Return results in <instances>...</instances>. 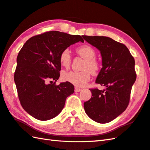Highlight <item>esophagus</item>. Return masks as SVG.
<instances>
[{"label": "esophagus", "instance_id": "obj_1", "mask_svg": "<svg viewBox=\"0 0 150 150\" xmlns=\"http://www.w3.org/2000/svg\"><path fill=\"white\" fill-rule=\"evenodd\" d=\"M74 90H75L76 92H80V91L81 90V89L79 88H78V87H75Z\"/></svg>", "mask_w": 150, "mask_h": 150}]
</instances>
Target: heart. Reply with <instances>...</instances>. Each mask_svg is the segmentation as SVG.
Segmentation results:
<instances>
[{"label": "heart", "instance_id": "obj_1", "mask_svg": "<svg viewBox=\"0 0 150 150\" xmlns=\"http://www.w3.org/2000/svg\"><path fill=\"white\" fill-rule=\"evenodd\" d=\"M76 52L85 60L82 69L80 72L69 71L62 74V79L77 87H82L90 79V74H97L100 69V63L96 58V52L93 47L89 45H83L76 49ZM59 59L61 65L69 68L71 64V56L69 49L62 51Z\"/></svg>", "mask_w": 150, "mask_h": 150}]
</instances>
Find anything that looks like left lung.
<instances>
[{
  "label": "left lung",
  "mask_w": 150,
  "mask_h": 150,
  "mask_svg": "<svg viewBox=\"0 0 150 150\" xmlns=\"http://www.w3.org/2000/svg\"><path fill=\"white\" fill-rule=\"evenodd\" d=\"M83 38L100 50L103 68L96 83L105 87L103 90L90 88L92 97L84 103V108L95 122L106 123L122 114L129 104L137 76L135 60L125 45L110 38L84 35Z\"/></svg>",
  "instance_id": "left-lung-1"
}]
</instances>
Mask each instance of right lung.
<instances>
[{"mask_svg":"<svg viewBox=\"0 0 150 150\" xmlns=\"http://www.w3.org/2000/svg\"><path fill=\"white\" fill-rule=\"evenodd\" d=\"M79 41L84 42L79 35L46 32L27 40L18 53L14 75L18 96L21 106L34 118L45 121L55 117L74 93L72 84L57 85L56 81L60 75L61 52Z\"/></svg>","mask_w":150,"mask_h":150,"instance_id":"add662e5","label":"right lung"}]
</instances>
